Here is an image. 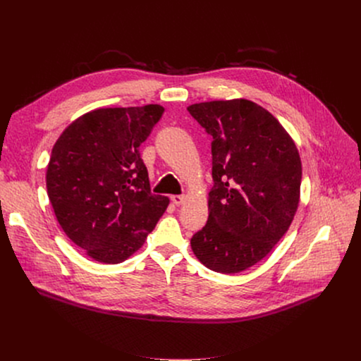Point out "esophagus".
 I'll use <instances>...</instances> for the list:
<instances>
[{
    "label": "esophagus",
    "instance_id": "obj_1",
    "mask_svg": "<svg viewBox=\"0 0 361 361\" xmlns=\"http://www.w3.org/2000/svg\"><path fill=\"white\" fill-rule=\"evenodd\" d=\"M185 195L184 194H180V195H173L171 197V201L176 204V205H181V204H184V201H185Z\"/></svg>",
    "mask_w": 361,
    "mask_h": 361
}]
</instances>
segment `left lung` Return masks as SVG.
Wrapping results in <instances>:
<instances>
[{
    "mask_svg": "<svg viewBox=\"0 0 361 361\" xmlns=\"http://www.w3.org/2000/svg\"><path fill=\"white\" fill-rule=\"evenodd\" d=\"M212 137L207 224L191 238L197 259L234 274L263 260L287 233L300 202L294 140L262 106L244 98L187 107Z\"/></svg>",
    "mask_w": 361,
    "mask_h": 361,
    "instance_id": "left-lung-1",
    "label": "left lung"
}]
</instances>
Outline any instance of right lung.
I'll list each match as a JSON object with an SVG mask.
<instances>
[{
    "label": "right lung",
    "instance_id": "right-lung-1",
    "mask_svg": "<svg viewBox=\"0 0 361 361\" xmlns=\"http://www.w3.org/2000/svg\"><path fill=\"white\" fill-rule=\"evenodd\" d=\"M163 113L159 104L92 110L73 121L51 151V205L67 237L95 262H126L169 207V197L151 194L138 152Z\"/></svg>",
    "mask_w": 361,
    "mask_h": 361
}]
</instances>
